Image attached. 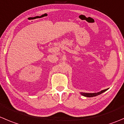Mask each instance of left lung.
<instances>
[{"label": "left lung", "mask_w": 124, "mask_h": 124, "mask_svg": "<svg viewBox=\"0 0 124 124\" xmlns=\"http://www.w3.org/2000/svg\"><path fill=\"white\" fill-rule=\"evenodd\" d=\"M107 89H105V90H103L102 91H99L98 93H80V94H82V96L85 97H89V98H91V97H94L96 96L99 95V94H102V93L105 92V91H107Z\"/></svg>", "instance_id": "left-lung-1"}]
</instances>
